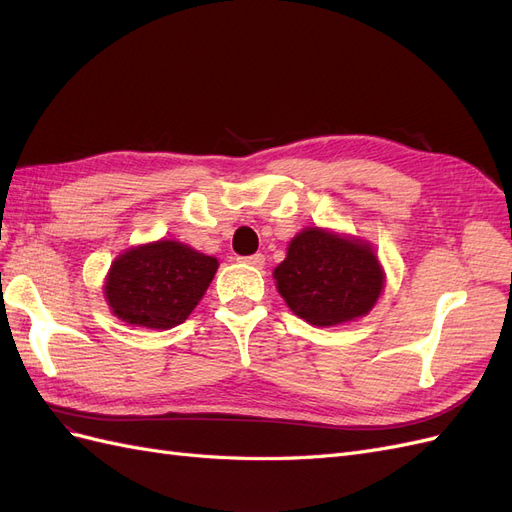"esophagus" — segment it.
I'll list each match as a JSON object with an SVG mask.
<instances>
[{"instance_id":"1","label":"esophagus","mask_w":512,"mask_h":512,"mask_svg":"<svg viewBox=\"0 0 512 512\" xmlns=\"http://www.w3.org/2000/svg\"><path fill=\"white\" fill-rule=\"evenodd\" d=\"M240 261L246 263V266H251V268H263V266H266V257H263L261 253H255L251 257H240Z\"/></svg>"}]
</instances>
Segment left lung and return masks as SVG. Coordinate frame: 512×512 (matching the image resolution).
<instances>
[{
	"instance_id": "1",
	"label": "left lung",
	"mask_w": 512,
	"mask_h": 512,
	"mask_svg": "<svg viewBox=\"0 0 512 512\" xmlns=\"http://www.w3.org/2000/svg\"><path fill=\"white\" fill-rule=\"evenodd\" d=\"M293 315L329 327L366 317L385 289L372 242L325 227H304L272 272Z\"/></svg>"
}]
</instances>
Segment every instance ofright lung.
I'll return each instance as SVG.
<instances>
[{
	"instance_id": "right-lung-1",
	"label": "right lung",
	"mask_w": 512,
	"mask_h": 512,
	"mask_svg": "<svg viewBox=\"0 0 512 512\" xmlns=\"http://www.w3.org/2000/svg\"><path fill=\"white\" fill-rule=\"evenodd\" d=\"M217 257L178 240H155L123 251L104 280V298L127 325L172 329L185 323L217 274Z\"/></svg>"
}]
</instances>
